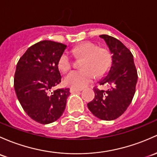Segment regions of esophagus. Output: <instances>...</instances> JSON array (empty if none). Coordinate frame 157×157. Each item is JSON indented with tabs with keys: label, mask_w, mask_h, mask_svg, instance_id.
<instances>
[{
	"label": "esophagus",
	"mask_w": 157,
	"mask_h": 157,
	"mask_svg": "<svg viewBox=\"0 0 157 157\" xmlns=\"http://www.w3.org/2000/svg\"><path fill=\"white\" fill-rule=\"evenodd\" d=\"M81 91H82V90H79V89H75V88H71L70 89L71 93H74V92H81Z\"/></svg>",
	"instance_id": "obj_1"
}]
</instances>
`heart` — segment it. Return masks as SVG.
<instances>
[{
    "label": "heart",
    "instance_id": "heart-1",
    "mask_svg": "<svg viewBox=\"0 0 157 157\" xmlns=\"http://www.w3.org/2000/svg\"><path fill=\"white\" fill-rule=\"evenodd\" d=\"M72 52L75 56L83 58L81 62V70L70 72L65 78V83L75 89H83L95 80L96 75L101 77L108 72L112 62L110 51L99 48L98 45L91 42L83 43L74 47ZM72 59L70 54L64 52L58 61V67L63 73L71 69Z\"/></svg>",
    "mask_w": 157,
    "mask_h": 157
}]
</instances>
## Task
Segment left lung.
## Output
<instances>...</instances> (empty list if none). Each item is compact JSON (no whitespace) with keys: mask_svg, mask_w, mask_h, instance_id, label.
<instances>
[{"mask_svg":"<svg viewBox=\"0 0 157 157\" xmlns=\"http://www.w3.org/2000/svg\"><path fill=\"white\" fill-rule=\"evenodd\" d=\"M105 40L112 54L111 67L100 85H108V90L94 89L95 98L87 104L92 114L103 120H113L121 116L131 104L135 92L138 74L132 52L115 37L107 34Z\"/></svg>","mask_w":157,"mask_h":157,"instance_id":"8db88e82","label":"left lung"}]
</instances>
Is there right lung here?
I'll return each instance as SVG.
<instances>
[{
    "label": "right lung",
    "instance_id": "obj_1",
    "mask_svg": "<svg viewBox=\"0 0 157 157\" xmlns=\"http://www.w3.org/2000/svg\"><path fill=\"white\" fill-rule=\"evenodd\" d=\"M67 46L51 40L40 41L19 59L14 76V89L25 113L41 124L60 117L70 95L69 89H52L61 82L58 61Z\"/></svg>",
    "mask_w": 157,
    "mask_h": 157
}]
</instances>
